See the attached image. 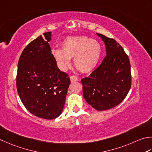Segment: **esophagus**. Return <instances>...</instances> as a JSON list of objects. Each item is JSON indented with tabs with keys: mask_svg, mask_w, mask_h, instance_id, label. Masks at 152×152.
Masks as SVG:
<instances>
[{
	"mask_svg": "<svg viewBox=\"0 0 152 152\" xmlns=\"http://www.w3.org/2000/svg\"><path fill=\"white\" fill-rule=\"evenodd\" d=\"M70 81L72 82H76V81H77V80H78V78H77V77L76 76H74V75L70 76Z\"/></svg>",
	"mask_w": 152,
	"mask_h": 152,
	"instance_id": "1",
	"label": "esophagus"
}]
</instances>
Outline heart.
<instances>
[{"mask_svg": "<svg viewBox=\"0 0 152 152\" xmlns=\"http://www.w3.org/2000/svg\"><path fill=\"white\" fill-rule=\"evenodd\" d=\"M61 50L53 49L52 53L62 70L70 66L74 58L76 68L82 73L91 72L98 64L102 49L96 39L88 36L68 37L61 43Z\"/></svg>", "mask_w": 152, "mask_h": 152, "instance_id": "b5f03b06", "label": "heart"}]
</instances>
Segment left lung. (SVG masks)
<instances>
[{
  "instance_id": "1",
  "label": "left lung",
  "mask_w": 152,
  "mask_h": 152,
  "mask_svg": "<svg viewBox=\"0 0 152 152\" xmlns=\"http://www.w3.org/2000/svg\"><path fill=\"white\" fill-rule=\"evenodd\" d=\"M106 47L107 56L88 77L82 79L83 96L97 111L113 108L125 99L131 87L129 58L114 39L97 34Z\"/></svg>"
}]
</instances>
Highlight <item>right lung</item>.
Returning <instances> with one entry per match:
<instances>
[{
    "label": "right lung",
    "instance_id": "1",
    "mask_svg": "<svg viewBox=\"0 0 152 152\" xmlns=\"http://www.w3.org/2000/svg\"><path fill=\"white\" fill-rule=\"evenodd\" d=\"M29 43L20 55L17 91L23 105L37 117L51 120L61 114L70 84L68 75L58 69L48 42L51 32Z\"/></svg>",
    "mask_w": 152,
    "mask_h": 152
}]
</instances>
